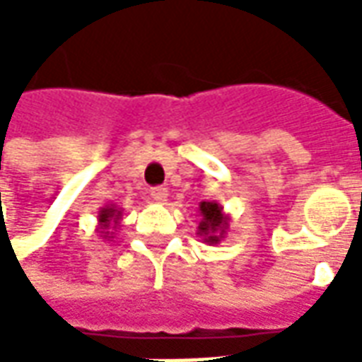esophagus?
<instances>
[{
  "instance_id": "obj_1",
  "label": "esophagus",
  "mask_w": 362,
  "mask_h": 362,
  "mask_svg": "<svg viewBox=\"0 0 362 362\" xmlns=\"http://www.w3.org/2000/svg\"><path fill=\"white\" fill-rule=\"evenodd\" d=\"M151 197L155 202H166V196H168V189L163 188V186H157V188H151Z\"/></svg>"
}]
</instances>
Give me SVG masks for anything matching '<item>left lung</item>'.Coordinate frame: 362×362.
Segmentation results:
<instances>
[{
	"label": "left lung",
	"mask_w": 362,
	"mask_h": 362,
	"mask_svg": "<svg viewBox=\"0 0 362 362\" xmlns=\"http://www.w3.org/2000/svg\"><path fill=\"white\" fill-rule=\"evenodd\" d=\"M197 211L202 217L197 225V236L205 244H219L227 235L230 217L217 202H202Z\"/></svg>",
	"instance_id": "8db88e82"
}]
</instances>
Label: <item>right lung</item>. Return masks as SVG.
<instances>
[{
	"mask_svg": "<svg viewBox=\"0 0 362 362\" xmlns=\"http://www.w3.org/2000/svg\"><path fill=\"white\" fill-rule=\"evenodd\" d=\"M98 225H96V230H98V236L104 238V240H110L114 238V233H110L112 228H116L119 225V219H122V209L116 207V205H104L98 211Z\"/></svg>",
	"mask_w": 362,
	"mask_h": 362,
	"instance_id": "right-lung-1",
	"label": "right lung"
}]
</instances>
